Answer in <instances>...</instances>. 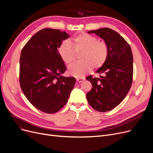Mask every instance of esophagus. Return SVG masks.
Returning a JSON list of instances; mask_svg holds the SVG:
<instances>
[{"label": "esophagus", "instance_id": "34e87169", "mask_svg": "<svg viewBox=\"0 0 153 153\" xmlns=\"http://www.w3.org/2000/svg\"><path fill=\"white\" fill-rule=\"evenodd\" d=\"M84 78H76V81L78 82H81L84 81Z\"/></svg>", "mask_w": 153, "mask_h": 153}]
</instances>
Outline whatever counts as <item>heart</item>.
<instances>
[{
	"instance_id": "b5f03b06",
	"label": "heart",
	"mask_w": 153,
	"mask_h": 153,
	"mask_svg": "<svg viewBox=\"0 0 153 153\" xmlns=\"http://www.w3.org/2000/svg\"><path fill=\"white\" fill-rule=\"evenodd\" d=\"M61 60L68 66L74 62L76 53H80V62L68 70V74L76 78H81L92 71L102 67L107 59L108 47L103 41H99L94 36L85 33L76 35L70 42L64 41L58 48Z\"/></svg>"
}]
</instances>
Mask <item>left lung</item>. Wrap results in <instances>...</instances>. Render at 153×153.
I'll return each instance as SVG.
<instances>
[{
    "label": "left lung",
    "mask_w": 153,
    "mask_h": 153,
    "mask_svg": "<svg viewBox=\"0 0 153 153\" xmlns=\"http://www.w3.org/2000/svg\"><path fill=\"white\" fill-rule=\"evenodd\" d=\"M103 39L108 47L107 61L96 73L100 77L91 75L86 79L92 88L86 94L89 105L95 110L105 112L115 108L129 92L133 81V57L131 47L117 31L103 28L88 31Z\"/></svg>",
    "instance_id": "left-lung-1"
}]
</instances>
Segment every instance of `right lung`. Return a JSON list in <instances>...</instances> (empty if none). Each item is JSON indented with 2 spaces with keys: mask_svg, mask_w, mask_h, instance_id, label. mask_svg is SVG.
<instances>
[{
  "mask_svg": "<svg viewBox=\"0 0 153 153\" xmlns=\"http://www.w3.org/2000/svg\"><path fill=\"white\" fill-rule=\"evenodd\" d=\"M66 31L45 28L24 46L20 58V84L28 101L37 109L54 114L67 103L76 83L73 77L62 74L66 66L58 54Z\"/></svg>",
  "mask_w": 153,
  "mask_h": 153,
  "instance_id": "1",
  "label": "right lung"
}]
</instances>
